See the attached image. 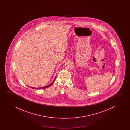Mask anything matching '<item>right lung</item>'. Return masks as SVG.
I'll return each instance as SVG.
<instances>
[{
  "instance_id": "add662e5",
  "label": "right lung",
  "mask_w": 130,
  "mask_h": 130,
  "mask_svg": "<svg viewBox=\"0 0 130 130\" xmlns=\"http://www.w3.org/2000/svg\"><path fill=\"white\" fill-rule=\"evenodd\" d=\"M55 78L56 77H55V78H54V79L53 80V82L51 83V84H50V85H49L48 86H44V87H39V88H34V87H30V88H31L35 89H42L46 88H47V87H49L50 86L52 85V84L53 83L54 81V80L55 79Z\"/></svg>"
}]
</instances>
